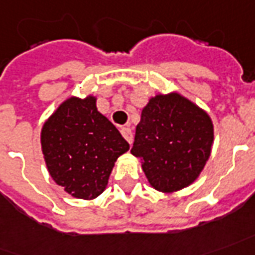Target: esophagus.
I'll return each mask as SVG.
<instances>
[{
  "mask_svg": "<svg viewBox=\"0 0 255 255\" xmlns=\"http://www.w3.org/2000/svg\"><path fill=\"white\" fill-rule=\"evenodd\" d=\"M120 131H121V135L126 138V141H127L128 143H131V142H132V131L127 127H123Z\"/></svg>",
  "mask_w": 255,
  "mask_h": 255,
  "instance_id": "obj_1",
  "label": "esophagus"
}]
</instances>
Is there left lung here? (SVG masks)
Returning <instances> with one entry per match:
<instances>
[{"instance_id": "1", "label": "left lung", "mask_w": 255, "mask_h": 255, "mask_svg": "<svg viewBox=\"0 0 255 255\" xmlns=\"http://www.w3.org/2000/svg\"><path fill=\"white\" fill-rule=\"evenodd\" d=\"M214 143L209 114L177 92L157 93L142 109L131 153L149 184L176 193L200 177Z\"/></svg>"}]
</instances>
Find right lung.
Listing matches in <instances>:
<instances>
[{"mask_svg":"<svg viewBox=\"0 0 255 255\" xmlns=\"http://www.w3.org/2000/svg\"><path fill=\"white\" fill-rule=\"evenodd\" d=\"M40 143L55 184L86 201L105 191L116 160L129 149L119 129L98 110L93 95L65 99L44 121Z\"/></svg>","mask_w":255,"mask_h":255,"instance_id":"add662e5","label":"right lung"}]
</instances>
